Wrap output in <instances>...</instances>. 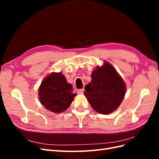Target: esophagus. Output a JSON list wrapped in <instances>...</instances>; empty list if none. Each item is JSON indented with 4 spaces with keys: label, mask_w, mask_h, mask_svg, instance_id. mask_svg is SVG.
Returning a JSON list of instances; mask_svg holds the SVG:
<instances>
[{
    "label": "esophagus",
    "mask_w": 159,
    "mask_h": 159,
    "mask_svg": "<svg viewBox=\"0 0 159 159\" xmlns=\"http://www.w3.org/2000/svg\"><path fill=\"white\" fill-rule=\"evenodd\" d=\"M84 91V89H80L77 90V92H78V93H80V94L83 93Z\"/></svg>",
    "instance_id": "1"
}]
</instances>
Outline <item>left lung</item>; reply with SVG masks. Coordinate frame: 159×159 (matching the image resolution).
I'll list each match as a JSON object with an SVG mask.
<instances>
[{
  "instance_id": "8db88e82",
  "label": "left lung",
  "mask_w": 159,
  "mask_h": 159,
  "mask_svg": "<svg viewBox=\"0 0 159 159\" xmlns=\"http://www.w3.org/2000/svg\"><path fill=\"white\" fill-rule=\"evenodd\" d=\"M91 81L85 87L84 95L92 108L99 113L109 114L121 103L126 93L123 78L109 62L97 66Z\"/></svg>"
}]
</instances>
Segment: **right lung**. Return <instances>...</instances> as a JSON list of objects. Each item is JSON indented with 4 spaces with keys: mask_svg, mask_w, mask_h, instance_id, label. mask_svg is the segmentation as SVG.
Here are the masks:
<instances>
[{
    "mask_svg": "<svg viewBox=\"0 0 159 159\" xmlns=\"http://www.w3.org/2000/svg\"><path fill=\"white\" fill-rule=\"evenodd\" d=\"M38 95L40 102L46 109L60 113L70 107L76 94L73 93V87L67 82L61 72H52L42 81Z\"/></svg>",
    "mask_w": 159,
    "mask_h": 159,
    "instance_id": "right-lung-1",
    "label": "right lung"
}]
</instances>
